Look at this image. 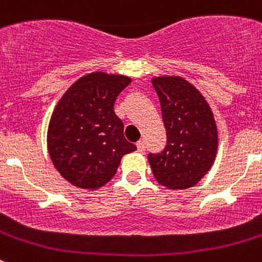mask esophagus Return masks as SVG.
I'll use <instances>...</instances> for the list:
<instances>
[{
	"label": "esophagus",
	"instance_id": "obj_1",
	"mask_svg": "<svg viewBox=\"0 0 262 262\" xmlns=\"http://www.w3.org/2000/svg\"><path fill=\"white\" fill-rule=\"evenodd\" d=\"M136 147H138V151L140 152V154H144L145 151V144L143 140H139L138 143H136Z\"/></svg>",
	"mask_w": 262,
	"mask_h": 262
}]
</instances>
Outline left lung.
<instances>
[{
  "instance_id": "8db88e82",
  "label": "left lung",
  "mask_w": 262,
  "mask_h": 262,
  "mask_svg": "<svg viewBox=\"0 0 262 262\" xmlns=\"http://www.w3.org/2000/svg\"><path fill=\"white\" fill-rule=\"evenodd\" d=\"M161 105L166 145L148 161L160 185L184 190L207 174L217 151V128L205 97L180 76L152 78Z\"/></svg>"
}]
</instances>
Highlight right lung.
<instances>
[{"mask_svg":"<svg viewBox=\"0 0 262 262\" xmlns=\"http://www.w3.org/2000/svg\"><path fill=\"white\" fill-rule=\"evenodd\" d=\"M131 78L93 72L62 94L51 115L47 148L53 166L73 186L96 190L117 173L124 155L136 151L127 142L114 102Z\"/></svg>","mask_w":262,"mask_h":262,"instance_id":"1","label":"right lung"}]
</instances>
